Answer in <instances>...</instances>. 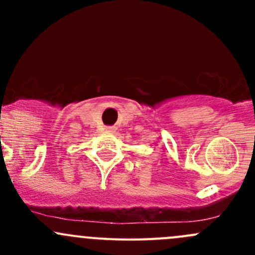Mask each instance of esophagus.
I'll list each match as a JSON object with an SVG mask.
<instances>
[{
    "mask_svg": "<svg viewBox=\"0 0 255 255\" xmlns=\"http://www.w3.org/2000/svg\"><path fill=\"white\" fill-rule=\"evenodd\" d=\"M105 130H106V132H115L116 128L113 127V126H106V127H105Z\"/></svg>",
    "mask_w": 255,
    "mask_h": 255,
    "instance_id": "34e87169",
    "label": "esophagus"
}]
</instances>
